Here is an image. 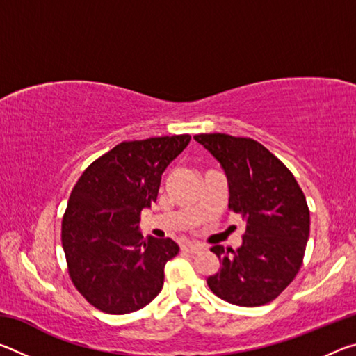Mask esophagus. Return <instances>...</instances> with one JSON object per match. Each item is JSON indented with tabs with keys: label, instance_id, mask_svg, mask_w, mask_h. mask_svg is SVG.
I'll return each mask as SVG.
<instances>
[{
	"label": "esophagus",
	"instance_id": "obj_1",
	"mask_svg": "<svg viewBox=\"0 0 356 356\" xmlns=\"http://www.w3.org/2000/svg\"><path fill=\"white\" fill-rule=\"evenodd\" d=\"M184 250L188 251L190 254H196V252H200V251L204 250V246L202 245H197V243H186L184 246Z\"/></svg>",
	"mask_w": 356,
	"mask_h": 356
}]
</instances>
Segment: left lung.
I'll use <instances>...</instances> for the list:
<instances>
[{
	"label": "left lung",
	"instance_id": "left-lung-1",
	"mask_svg": "<svg viewBox=\"0 0 356 356\" xmlns=\"http://www.w3.org/2000/svg\"><path fill=\"white\" fill-rule=\"evenodd\" d=\"M226 172L229 209L246 222L237 250L212 246L220 270L207 284L237 306H261L291 284L309 237V209L293 174L251 138L225 134L193 136Z\"/></svg>",
	"mask_w": 356,
	"mask_h": 356
}]
</instances>
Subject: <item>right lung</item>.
I'll list each match as a JSON object with an SVG mask.
<instances>
[{
    "label": "right lung",
    "mask_w": 356,
    "mask_h": 356,
    "mask_svg": "<svg viewBox=\"0 0 356 356\" xmlns=\"http://www.w3.org/2000/svg\"><path fill=\"white\" fill-rule=\"evenodd\" d=\"M190 135L124 141L78 179L65 209L61 240L70 280L106 314H129L163 287L165 265L179 252L171 238L143 240L140 213L156 201L161 174Z\"/></svg>",
    "instance_id": "obj_1"
}]
</instances>
